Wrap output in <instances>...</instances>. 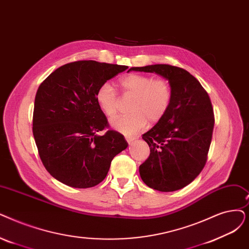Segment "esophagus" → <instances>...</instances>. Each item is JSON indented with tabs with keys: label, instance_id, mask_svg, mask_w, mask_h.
Instances as JSON below:
<instances>
[{
	"label": "esophagus",
	"instance_id": "1",
	"mask_svg": "<svg viewBox=\"0 0 249 249\" xmlns=\"http://www.w3.org/2000/svg\"><path fill=\"white\" fill-rule=\"evenodd\" d=\"M126 138V140H127V142L129 143V144H131L133 142H134V137H132V136H126L125 137Z\"/></svg>",
	"mask_w": 249,
	"mask_h": 249
}]
</instances>
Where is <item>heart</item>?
<instances>
[{"mask_svg": "<svg viewBox=\"0 0 249 249\" xmlns=\"http://www.w3.org/2000/svg\"><path fill=\"white\" fill-rule=\"evenodd\" d=\"M124 95L134 96L130 106L132 114L113 119L111 126L125 135H134L149 123H157L163 118L172 101V88L165 78L150 75L129 74L120 80ZM100 110L107 118H113L119 110V98L113 85L103 83L95 92Z\"/></svg>", "mask_w": 249, "mask_h": 249, "instance_id": "1", "label": "heart"}]
</instances>
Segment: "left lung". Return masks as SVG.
Instances as JSON below:
<instances>
[{
    "instance_id": "1",
    "label": "left lung",
    "mask_w": 249,
    "mask_h": 249,
    "mask_svg": "<svg viewBox=\"0 0 249 249\" xmlns=\"http://www.w3.org/2000/svg\"><path fill=\"white\" fill-rule=\"evenodd\" d=\"M130 71L155 72L171 84L166 115L142 135L150 154L139 166V174L150 188L179 190L196 179L207 163L214 125L210 96L196 77L176 66L157 64Z\"/></svg>"
}]
</instances>
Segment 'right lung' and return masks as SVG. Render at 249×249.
I'll return each mask as SVG.
<instances>
[{
    "label": "right lung",
    "mask_w": 249,
    "mask_h": 249,
    "mask_svg": "<svg viewBox=\"0 0 249 249\" xmlns=\"http://www.w3.org/2000/svg\"><path fill=\"white\" fill-rule=\"evenodd\" d=\"M124 65L76 61L65 64L42 81L35 100L32 132L39 158L50 174L74 188L98 185L111 161L128 143L109 127L95 101L100 86Z\"/></svg>",
    "instance_id": "right-lung-1"
}]
</instances>
